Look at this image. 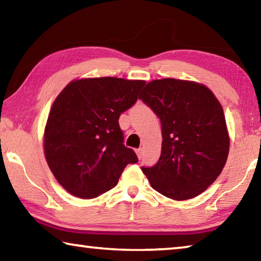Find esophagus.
I'll return each instance as SVG.
<instances>
[{
	"mask_svg": "<svg viewBox=\"0 0 261 261\" xmlns=\"http://www.w3.org/2000/svg\"><path fill=\"white\" fill-rule=\"evenodd\" d=\"M136 153H137V156H138V159L143 156V149H141V148H137Z\"/></svg>",
	"mask_w": 261,
	"mask_h": 261,
	"instance_id": "34e87169",
	"label": "esophagus"
}]
</instances>
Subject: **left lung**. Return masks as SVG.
Returning a JSON list of instances; mask_svg holds the SVG:
<instances>
[{"mask_svg": "<svg viewBox=\"0 0 261 261\" xmlns=\"http://www.w3.org/2000/svg\"><path fill=\"white\" fill-rule=\"evenodd\" d=\"M139 99L161 121L160 159L141 168L151 187L174 200L199 196L228 159L230 138L222 106L202 84L175 78L149 82Z\"/></svg>", "mask_w": 261, "mask_h": 261, "instance_id": "1", "label": "left lung"}]
</instances>
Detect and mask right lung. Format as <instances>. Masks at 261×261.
<instances>
[{
  "instance_id": "add662e5",
  "label": "right lung",
  "mask_w": 261,
  "mask_h": 261,
  "mask_svg": "<svg viewBox=\"0 0 261 261\" xmlns=\"http://www.w3.org/2000/svg\"><path fill=\"white\" fill-rule=\"evenodd\" d=\"M145 81L83 78L70 82L53 103L43 152L53 175L69 193L92 199L109 191L129 163L138 161L123 144L120 115L138 99Z\"/></svg>"
}]
</instances>
